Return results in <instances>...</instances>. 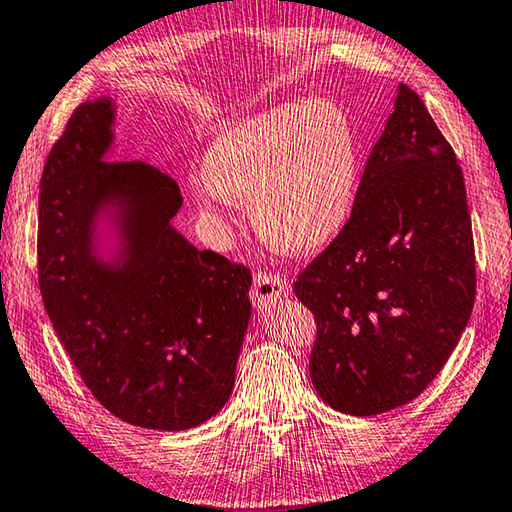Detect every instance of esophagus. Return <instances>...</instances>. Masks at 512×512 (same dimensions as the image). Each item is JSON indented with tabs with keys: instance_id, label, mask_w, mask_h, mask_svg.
I'll return each instance as SVG.
<instances>
[{
	"instance_id": "34e87169",
	"label": "esophagus",
	"mask_w": 512,
	"mask_h": 512,
	"mask_svg": "<svg viewBox=\"0 0 512 512\" xmlns=\"http://www.w3.org/2000/svg\"><path fill=\"white\" fill-rule=\"evenodd\" d=\"M288 293H291V284H288L284 277L275 275V273L259 271L255 275L250 297H253L257 309H266V306H271L273 302L282 300V297H286Z\"/></svg>"
}]
</instances>
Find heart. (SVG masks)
<instances>
[{"label":"heart","mask_w":512,"mask_h":512,"mask_svg":"<svg viewBox=\"0 0 512 512\" xmlns=\"http://www.w3.org/2000/svg\"><path fill=\"white\" fill-rule=\"evenodd\" d=\"M358 172V138L345 111L324 100L291 102L212 141L203 156L208 188L197 203L210 217H224L228 201L248 206L264 241L309 255L347 224Z\"/></svg>","instance_id":"b5f03b06"}]
</instances>
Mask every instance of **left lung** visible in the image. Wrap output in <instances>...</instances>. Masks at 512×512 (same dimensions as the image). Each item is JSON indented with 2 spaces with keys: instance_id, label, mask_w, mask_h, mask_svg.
Returning a JSON list of instances; mask_svg holds the SVG:
<instances>
[{
  "instance_id": "obj_1",
  "label": "left lung",
  "mask_w": 512,
  "mask_h": 512,
  "mask_svg": "<svg viewBox=\"0 0 512 512\" xmlns=\"http://www.w3.org/2000/svg\"><path fill=\"white\" fill-rule=\"evenodd\" d=\"M293 288L318 329L311 383L338 412L410 403L457 347L477 291L466 183L410 87H398L349 221Z\"/></svg>"
}]
</instances>
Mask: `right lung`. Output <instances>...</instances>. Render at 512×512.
Instances as JSON below:
<instances>
[{
    "instance_id": "right-lung-1",
    "label": "right lung",
    "mask_w": 512,
    "mask_h": 512,
    "mask_svg": "<svg viewBox=\"0 0 512 512\" xmlns=\"http://www.w3.org/2000/svg\"><path fill=\"white\" fill-rule=\"evenodd\" d=\"M114 105L73 109L37 206V282L51 324L96 401L150 430L197 427L226 405L250 318V268L172 228L181 190L143 161H105ZM114 214L121 255L93 232Z\"/></svg>"
}]
</instances>
